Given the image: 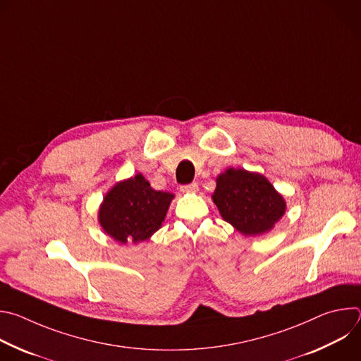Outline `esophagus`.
<instances>
[{
  "instance_id": "1",
  "label": "esophagus",
  "mask_w": 361,
  "mask_h": 361,
  "mask_svg": "<svg viewBox=\"0 0 361 361\" xmlns=\"http://www.w3.org/2000/svg\"><path fill=\"white\" fill-rule=\"evenodd\" d=\"M183 192H197L198 191V184L197 183H190L185 185H181Z\"/></svg>"
}]
</instances>
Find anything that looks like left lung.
Wrapping results in <instances>:
<instances>
[{
    "mask_svg": "<svg viewBox=\"0 0 361 361\" xmlns=\"http://www.w3.org/2000/svg\"><path fill=\"white\" fill-rule=\"evenodd\" d=\"M213 201L221 217L245 235L267 233L286 212L284 198L267 178L241 169L219 176Z\"/></svg>",
    "mask_w": 361,
    "mask_h": 361,
    "instance_id": "1",
    "label": "left lung"
}]
</instances>
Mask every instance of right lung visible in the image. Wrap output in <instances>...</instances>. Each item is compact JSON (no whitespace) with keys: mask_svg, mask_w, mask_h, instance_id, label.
<instances>
[{"mask_svg":"<svg viewBox=\"0 0 361 361\" xmlns=\"http://www.w3.org/2000/svg\"><path fill=\"white\" fill-rule=\"evenodd\" d=\"M173 198L170 192L152 190L137 174L109 191L99 209V224L123 244L144 241L161 227Z\"/></svg>","mask_w":361,"mask_h":361,"instance_id":"right-lung-1","label":"right lung"}]
</instances>
